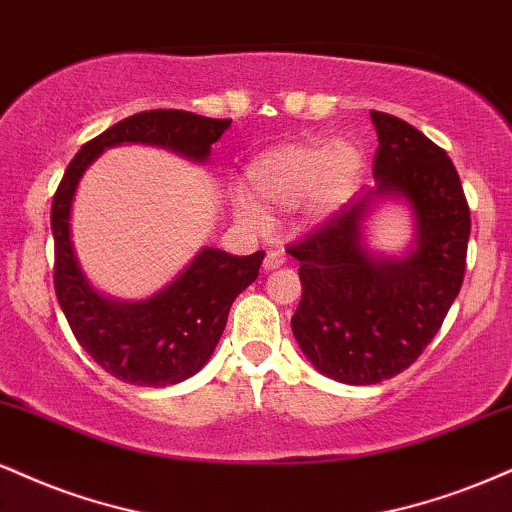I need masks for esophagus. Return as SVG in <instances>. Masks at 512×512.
<instances>
[{"label": "esophagus", "instance_id": "esophagus-1", "mask_svg": "<svg viewBox=\"0 0 512 512\" xmlns=\"http://www.w3.org/2000/svg\"><path fill=\"white\" fill-rule=\"evenodd\" d=\"M286 260L288 257L283 250H269L267 257H264V269H279L286 264Z\"/></svg>", "mask_w": 512, "mask_h": 512}]
</instances>
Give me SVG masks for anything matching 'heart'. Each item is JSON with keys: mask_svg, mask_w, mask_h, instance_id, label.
<instances>
[{"mask_svg": "<svg viewBox=\"0 0 512 512\" xmlns=\"http://www.w3.org/2000/svg\"><path fill=\"white\" fill-rule=\"evenodd\" d=\"M360 169L362 155L353 143L300 140L252 159L245 169V195L269 214L291 212L312 197L319 205H334L353 190ZM238 214L255 219L248 202H238Z\"/></svg>", "mask_w": 512, "mask_h": 512, "instance_id": "heart-1", "label": "heart"}]
</instances>
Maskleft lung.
<instances>
[{
  "mask_svg": "<svg viewBox=\"0 0 512 512\" xmlns=\"http://www.w3.org/2000/svg\"><path fill=\"white\" fill-rule=\"evenodd\" d=\"M377 186L286 245L300 262L303 298L291 317L307 360L343 384H379L408 369L432 343L465 279L470 207L439 145L398 116L372 112ZM377 194H403L418 219V248L374 261L361 221Z\"/></svg>",
  "mask_w": 512,
  "mask_h": 512,
  "instance_id": "1",
  "label": "left lung"
}]
</instances>
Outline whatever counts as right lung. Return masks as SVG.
Instances as JSON below:
<instances>
[{"mask_svg": "<svg viewBox=\"0 0 512 512\" xmlns=\"http://www.w3.org/2000/svg\"><path fill=\"white\" fill-rule=\"evenodd\" d=\"M231 126L181 109H150L128 116L92 138L71 159L52 200L54 291L73 336L112 377L138 386H169L193 377L209 360L229 310L260 274L264 252L238 257L205 248L174 283L143 303H114L85 281L71 245V202L76 186L104 147L150 143L195 162Z\"/></svg>", "mask_w": 512, "mask_h": 512, "instance_id": "1", "label": "right lung"}]
</instances>
